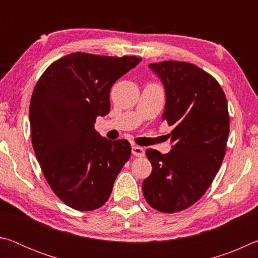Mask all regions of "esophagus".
<instances>
[{
    "instance_id": "34e87169",
    "label": "esophagus",
    "mask_w": 258,
    "mask_h": 258,
    "mask_svg": "<svg viewBox=\"0 0 258 258\" xmlns=\"http://www.w3.org/2000/svg\"><path fill=\"white\" fill-rule=\"evenodd\" d=\"M132 154L137 157H142L145 156V149L139 146H133L132 147Z\"/></svg>"
}]
</instances>
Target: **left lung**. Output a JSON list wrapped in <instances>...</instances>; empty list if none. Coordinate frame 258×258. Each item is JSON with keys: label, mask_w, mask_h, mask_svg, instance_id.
<instances>
[{"label": "left lung", "mask_w": 258, "mask_h": 258, "mask_svg": "<svg viewBox=\"0 0 258 258\" xmlns=\"http://www.w3.org/2000/svg\"><path fill=\"white\" fill-rule=\"evenodd\" d=\"M165 87L161 118L173 131L168 154L147 149L152 172L142 184L152 208L175 213L194 205L212 184L229 137L228 102L221 85L202 68L182 61L150 63Z\"/></svg>", "instance_id": "left-lung-1"}]
</instances>
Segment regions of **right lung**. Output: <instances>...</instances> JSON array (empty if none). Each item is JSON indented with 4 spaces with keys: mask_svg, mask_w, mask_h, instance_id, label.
<instances>
[{
    "mask_svg": "<svg viewBox=\"0 0 258 258\" xmlns=\"http://www.w3.org/2000/svg\"><path fill=\"white\" fill-rule=\"evenodd\" d=\"M140 61L76 52L54 61L35 86L29 106L35 155L56 197L76 211L104 205L130 159L127 140L102 138L94 123L110 111L113 83Z\"/></svg>",
    "mask_w": 258,
    "mask_h": 258,
    "instance_id": "add662e5",
    "label": "right lung"
}]
</instances>
